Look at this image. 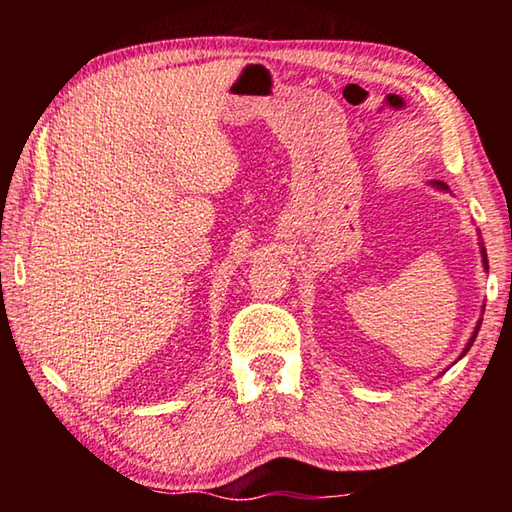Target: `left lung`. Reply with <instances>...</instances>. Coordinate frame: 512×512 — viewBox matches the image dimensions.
<instances>
[{"label": "left lung", "instance_id": "1", "mask_svg": "<svg viewBox=\"0 0 512 512\" xmlns=\"http://www.w3.org/2000/svg\"><path fill=\"white\" fill-rule=\"evenodd\" d=\"M438 187H443V189H447L443 183H436ZM481 255H483V266L488 268V257H485V248H481ZM479 327H481V320H479V325H476V329H474V334H472V339H470V343H467V348H472V343H474V339H476V334H479ZM467 352V350H465Z\"/></svg>", "mask_w": 512, "mask_h": 512}]
</instances>
